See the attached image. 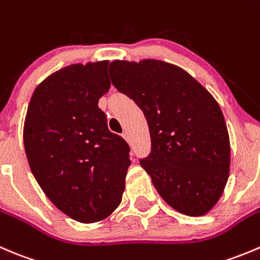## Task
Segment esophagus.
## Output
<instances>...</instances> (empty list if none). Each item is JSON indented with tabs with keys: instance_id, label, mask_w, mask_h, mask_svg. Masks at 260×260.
<instances>
[{
	"instance_id": "1",
	"label": "esophagus",
	"mask_w": 260,
	"mask_h": 260,
	"mask_svg": "<svg viewBox=\"0 0 260 260\" xmlns=\"http://www.w3.org/2000/svg\"><path fill=\"white\" fill-rule=\"evenodd\" d=\"M122 138H124L125 140H129V134H127V131H124V133H122Z\"/></svg>"
}]
</instances>
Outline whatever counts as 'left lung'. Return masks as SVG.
I'll return each instance as SVG.
<instances>
[{
	"mask_svg": "<svg viewBox=\"0 0 260 260\" xmlns=\"http://www.w3.org/2000/svg\"><path fill=\"white\" fill-rule=\"evenodd\" d=\"M109 73L148 121L151 150L140 166L161 199L181 214H207L230 171V140L216 100L186 71L161 60H114Z\"/></svg>",
	"mask_w": 260,
	"mask_h": 260,
	"instance_id": "1",
	"label": "left lung"
}]
</instances>
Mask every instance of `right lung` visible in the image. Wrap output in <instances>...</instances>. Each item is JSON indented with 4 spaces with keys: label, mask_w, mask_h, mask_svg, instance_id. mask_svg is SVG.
Instances as JSON below:
<instances>
[{
    "label": "right lung",
    "mask_w": 260,
    "mask_h": 260,
    "mask_svg": "<svg viewBox=\"0 0 260 260\" xmlns=\"http://www.w3.org/2000/svg\"><path fill=\"white\" fill-rule=\"evenodd\" d=\"M109 60L72 64L44 79L27 107L24 145L48 199L83 223L120 205L130 146L107 127L99 100L110 89Z\"/></svg>",
    "instance_id": "obj_1"
}]
</instances>
